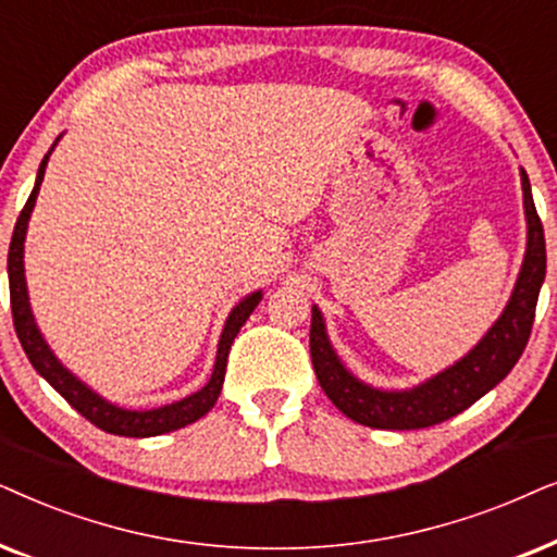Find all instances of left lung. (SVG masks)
<instances>
[{
    "label": "left lung",
    "mask_w": 557,
    "mask_h": 557,
    "mask_svg": "<svg viewBox=\"0 0 557 557\" xmlns=\"http://www.w3.org/2000/svg\"><path fill=\"white\" fill-rule=\"evenodd\" d=\"M524 219H528V249L502 315L496 318L476 346L456 364L433 374L410 389H380L361 382L344 367L333 348L321 308L313 306L310 321V356L325 395L346 418L359 425L380 430H418L463 412L476 399L494 389L528 346L540 287L545 283V234L532 201L530 177L520 168Z\"/></svg>",
    "instance_id": "8db88e82"
}]
</instances>
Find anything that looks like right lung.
Listing matches in <instances>:
<instances>
[{"instance_id": "obj_1", "label": "right lung", "mask_w": 557, "mask_h": 557, "mask_svg": "<svg viewBox=\"0 0 557 557\" xmlns=\"http://www.w3.org/2000/svg\"><path fill=\"white\" fill-rule=\"evenodd\" d=\"M61 143V137L55 139L53 147H50L46 158H42L40 168H37L35 188L29 193L25 209H22L17 224H14L12 244H10V257H7V274H10V302H12V318H14V331H17V338L22 348H25L29 364L35 367V372L46 380L50 387H53L58 395H61L65 403H69L73 410L84 414L86 420H91L96 428L107 430V433L114 435H127V438H152V435L170 433V430L185 428L198 418H203L206 412L216 405L221 395V387H224V374H226V359L228 348H232L236 333L251 310L259 306L262 300V290L247 295L242 298L228 313L224 331H221L219 338V351H216V364H213L211 380L203 384L201 389L193 392V395L177 399V403L152 407V410H127V407H119L109 399H103L99 392H94L86 382H81L76 374L71 372L69 367L61 364V359L53 354V348L48 346V341L42 338L40 329H37L33 308H29V295H27V280H25V236H27V224L29 216H33L37 193H40L42 175H46L50 152L55 150V145Z\"/></svg>"}]
</instances>
